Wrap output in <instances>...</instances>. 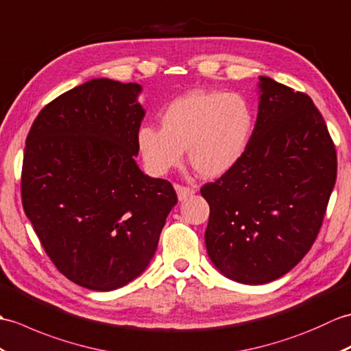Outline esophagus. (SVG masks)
I'll list each match as a JSON object with an SVG mask.
<instances>
[{
	"mask_svg": "<svg viewBox=\"0 0 351 351\" xmlns=\"http://www.w3.org/2000/svg\"><path fill=\"white\" fill-rule=\"evenodd\" d=\"M176 192H177L178 201H184L186 198H189V197H192V195H193V193H195V189L188 188V186L176 184Z\"/></svg>",
	"mask_w": 351,
	"mask_h": 351,
	"instance_id": "esophagus-1",
	"label": "esophagus"
}]
</instances>
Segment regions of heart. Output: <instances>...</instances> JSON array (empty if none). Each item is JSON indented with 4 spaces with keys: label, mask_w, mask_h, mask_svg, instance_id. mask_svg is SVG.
I'll return each instance as SVG.
<instances>
[{
    "label": "heart",
    "mask_w": 351,
    "mask_h": 351,
    "mask_svg": "<svg viewBox=\"0 0 351 351\" xmlns=\"http://www.w3.org/2000/svg\"><path fill=\"white\" fill-rule=\"evenodd\" d=\"M254 108L236 93L197 88L174 99L160 115V129L139 128L136 144L153 176L180 165L188 150L192 169L206 178L234 168L251 144Z\"/></svg>",
    "instance_id": "obj_1"
}]
</instances>
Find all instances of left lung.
<instances>
[{"label": "left lung", "instance_id": "1", "mask_svg": "<svg viewBox=\"0 0 351 351\" xmlns=\"http://www.w3.org/2000/svg\"><path fill=\"white\" fill-rule=\"evenodd\" d=\"M258 115L237 165L201 188L206 247L232 281L284 276L313 246L337 180V152L313 99L260 76Z\"/></svg>", "mask_w": 351, "mask_h": 351}]
</instances>
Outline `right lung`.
I'll return each mask as SVG.
<instances>
[{
	"label": "right lung",
	"mask_w": 351,
	"mask_h": 351,
	"mask_svg": "<svg viewBox=\"0 0 351 351\" xmlns=\"http://www.w3.org/2000/svg\"><path fill=\"white\" fill-rule=\"evenodd\" d=\"M141 91L87 81L46 105L27 136L23 210L56 267L88 290H117L141 275L177 204L173 184L135 162Z\"/></svg>",
	"instance_id": "1"
}]
</instances>
